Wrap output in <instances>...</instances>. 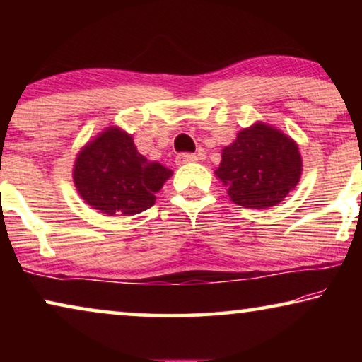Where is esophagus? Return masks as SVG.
Listing matches in <instances>:
<instances>
[{
    "mask_svg": "<svg viewBox=\"0 0 362 362\" xmlns=\"http://www.w3.org/2000/svg\"><path fill=\"white\" fill-rule=\"evenodd\" d=\"M196 160L197 156L194 153H180V155L176 156V165H186V163H192Z\"/></svg>",
    "mask_w": 362,
    "mask_h": 362,
    "instance_id": "esophagus-1",
    "label": "esophagus"
}]
</instances>
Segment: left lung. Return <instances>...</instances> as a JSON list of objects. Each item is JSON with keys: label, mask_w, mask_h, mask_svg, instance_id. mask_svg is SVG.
Returning a JSON list of instances; mask_svg holds the SVG:
<instances>
[{"label": "left lung", "mask_w": 362, "mask_h": 362, "mask_svg": "<svg viewBox=\"0 0 362 362\" xmlns=\"http://www.w3.org/2000/svg\"><path fill=\"white\" fill-rule=\"evenodd\" d=\"M301 156L296 143L269 125L239 132L222 150L216 176L227 186L230 199L249 209L276 206L298 185Z\"/></svg>", "instance_id": "left-lung-1"}]
</instances>
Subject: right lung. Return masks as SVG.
<instances>
[{
	"label": "right lung",
	"instance_id": "add662e5",
	"mask_svg": "<svg viewBox=\"0 0 362 362\" xmlns=\"http://www.w3.org/2000/svg\"><path fill=\"white\" fill-rule=\"evenodd\" d=\"M171 170L148 161L133 138L120 128H108L78 153L74 182L82 199L103 214L133 216L155 204V192Z\"/></svg>",
	"mask_w": 362,
	"mask_h": 362
}]
</instances>
